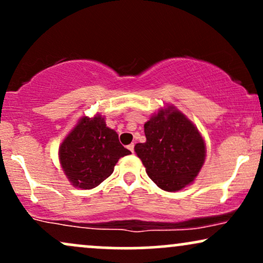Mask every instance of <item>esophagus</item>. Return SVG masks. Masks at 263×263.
Returning <instances> with one entry per match:
<instances>
[{
  "instance_id": "esophagus-1",
  "label": "esophagus",
  "mask_w": 263,
  "mask_h": 263,
  "mask_svg": "<svg viewBox=\"0 0 263 263\" xmlns=\"http://www.w3.org/2000/svg\"><path fill=\"white\" fill-rule=\"evenodd\" d=\"M127 148H128L129 151H131L132 153H134V152H135V144H134V143H131V144H129V146L127 147Z\"/></svg>"
}]
</instances>
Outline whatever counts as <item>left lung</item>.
Listing matches in <instances>:
<instances>
[{
	"label": "left lung",
	"mask_w": 263,
	"mask_h": 263,
	"mask_svg": "<svg viewBox=\"0 0 263 263\" xmlns=\"http://www.w3.org/2000/svg\"><path fill=\"white\" fill-rule=\"evenodd\" d=\"M147 141L135 151L151 179L165 192H177L198 176L205 161L200 134L179 111L161 110L144 123Z\"/></svg>",
	"instance_id": "1"
}]
</instances>
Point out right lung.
Wrapping results in <instances>:
<instances>
[{"mask_svg": "<svg viewBox=\"0 0 263 263\" xmlns=\"http://www.w3.org/2000/svg\"><path fill=\"white\" fill-rule=\"evenodd\" d=\"M129 153L101 116L81 119L59 148L65 176L81 189L98 186L111 176L117 161Z\"/></svg>", "mask_w": 263, "mask_h": 263, "instance_id": "add662e5", "label": "right lung"}]
</instances>
